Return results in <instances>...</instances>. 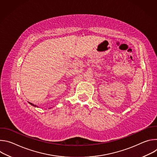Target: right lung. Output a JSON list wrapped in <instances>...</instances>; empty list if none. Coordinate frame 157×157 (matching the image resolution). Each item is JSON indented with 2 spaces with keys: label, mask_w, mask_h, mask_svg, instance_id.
Here are the masks:
<instances>
[{
  "label": "right lung",
  "mask_w": 157,
  "mask_h": 157,
  "mask_svg": "<svg viewBox=\"0 0 157 157\" xmlns=\"http://www.w3.org/2000/svg\"><path fill=\"white\" fill-rule=\"evenodd\" d=\"M29 104H31V105H33V106H34V107H38V106H37V105H34V104H32V103H30V102H29Z\"/></svg>",
  "instance_id": "obj_1"
}]
</instances>
